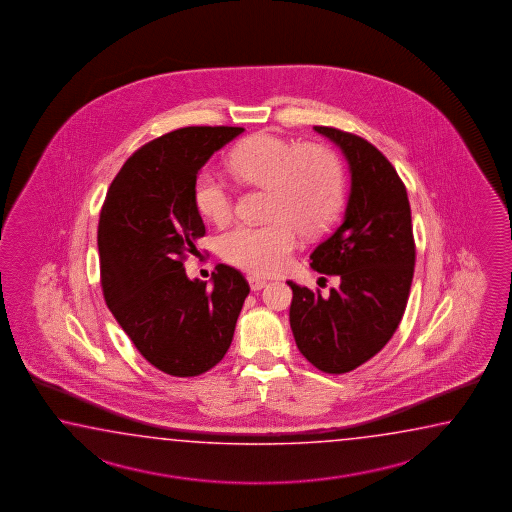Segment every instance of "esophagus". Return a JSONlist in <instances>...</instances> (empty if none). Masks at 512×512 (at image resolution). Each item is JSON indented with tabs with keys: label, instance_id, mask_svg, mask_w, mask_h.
Returning a JSON list of instances; mask_svg holds the SVG:
<instances>
[{
	"label": "esophagus",
	"instance_id": "obj_1",
	"mask_svg": "<svg viewBox=\"0 0 512 512\" xmlns=\"http://www.w3.org/2000/svg\"><path fill=\"white\" fill-rule=\"evenodd\" d=\"M249 285H251L252 291L256 293V291H261V289L267 285V282L261 280L258 276H249Z\"/></svg>",
	"mask_w": 512,
	"mask_h": 512
}]
</instances>
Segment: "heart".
<instances>
[{
	"instance_id": "b5f03b06",
	"label": "heart",
	"mask_w": 512,
	"mask_h": 512,
	"mask_svg": "<svg viewBox=\"0 0 512 512\" xmlns=\"http://www.w3.org/2000/svg\"><path fill=\"white\" fill-rule=\"evenodd\" d=\"M230 168L243 183L269 188L267 225L240 223L225 230L218 240L221 258L254 274L283 271L298 247L296 227L315 234L337 216L344 201V170L337 155L326 146L256 133L236 146ZM197 212L212 223L232 216L234 199L229 186L212 170L199 172L194 181Z\"/></svg>"
}]
</instances>
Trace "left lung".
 <instances>
[{
  "label": "left lung",
  "mask_w": 512,
  "mask_h": 512,
  "mask_svg": "<svg viewBox=\"0 0 512 512\" xmlns=\"http://www.w3.org/2000/svg\"><path fill=\"white\" fill-rule=\"evenodd\" d=\"M340 146L351 172L344 221L311 254V267L338 276L327 296L289 283V320L296 346L324 373H348L375 357L406 309L415 267L412 212L406 186L371 142L315 126Z\"/></svg>",
  "instance_id": "obj_1"
}]
</instances>
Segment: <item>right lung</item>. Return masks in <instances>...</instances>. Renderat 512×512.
Segmentation results:
<instances>
[{
	"label": "right lung",
	"instance_id": "right-lung-1",
	"mask_svg": "<svg viewBox=\"0 0 512 512\" xmlns=\"http://www.w3.org/2000/svg\"><path fill=\"white\" fill-rule=\"evenodd\" d=\"M241 131L188 126L144 144L120 168L100 212L104 300L142 357L172 377H196L225 357L251 291L229 265H216L212 287L188 280L183 267L205 236L194 205L197 172Z\"/></svg>",
	"mask_w": 512,
	"mask_h": 512
}]
</instances>
